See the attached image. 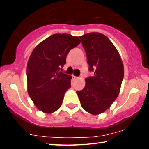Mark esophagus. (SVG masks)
I'll return each mask as SVG.
<instances>
[{
  "instance_id": "obj_1",
  "label": "esophagus",
  "mask_w": 149,
  "mask_h": 149,
  "mask_svg": "<svg viewBox=\"0 0 149 149\" xmlns=\"http://www.w3.org/2000/svg\"><path fill=\"white\" fill-rule=\"evenodd\" d=\"M72 77H73V79H78V77H77V76H75L74 75H73Z\"/></svg>"
}]
</instances>
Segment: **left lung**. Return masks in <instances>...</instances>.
<instances>
[{"label":"left lung","instance_id":"left-lung-1","mask_svg":"<svg viewBox=\"0 0 149 149\" xmlns=\"http://www.w3.org/2000/svg\"><path fill=\"white\" fill-rule=\"evenodd\" d=\"M93 76L85 78V88L77 91L82 107L98 115L118 96L124 76L122 60L113 44L104 34L89 33L80 37Z\"/></svg>","mask_w":149,"mask_h":149}]
</instances>
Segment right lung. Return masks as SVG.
<instances>
[{"label": "right lung", "mask_w": 149, "mask_h": 149, "mask_svg": "<svg viewBox=\"0 0 149 149\" xmlns=\"http://www.w3.org/2000/svg\"><path fill=\"white\" fill-rule=\"evenodd\" d=\"M80 42L79 38L56 33L39 43L31 54L26 69L28 93L41 111L59 109L64 94L71 88V76L60 71L66 56Z\"/></svg>", "instance_id": "add662e5"}]
</instances>
